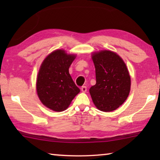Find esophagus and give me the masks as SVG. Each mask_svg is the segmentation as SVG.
I'll return each mask as SVG.
<instances>
[{
	"mask_svg": "<svg viewBox=\"0 0 160 160\" xmlns=\"http://www.w3.org/2000/svg\"><path fill=\"white\" fill-rule=\"evenodd\" d=\"M81 90H82V92H87V87L82 86V88H81Z\"/></svg>",
	"mask_w": 160,
	"mask_h": 160,
	"instance_id": "1",
	"label": "esophagus"
}]
</instances>
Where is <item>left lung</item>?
Masks as SVG:
<instances>
[{
    "label": "left lung",
    "instance_id": "1",
    "mask_svg": "<svg viewBox=\"0 0 160 160\" xmlns=\"http://www.w3.org/2000/svg\"><path fill=\"white\" fill-rule=\"evenodd\" d=\"M96 84L90 89L92 101L102 112H112L123 104L131 90V77L126 65L117 53L104 50L94 52Z\"/></svg>",
    "mask_w": 160,
    "mask_h": 160
}]
</instances>
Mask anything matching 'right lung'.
<instances>
[{
  "label": "right lung",
  "mask_w": 160,
  "mask_h": 160,
  "mask_svg": "<svg viewBox=\"0 0 160 160\" xmlns=\"http://www.w3.org/2000/svg\"><path fill=\"white\" fill-rule=\"evenodd\" d=\"M75 57L58 49L42 62L37 78V92L40 101L48 109L63 112L80 92L69 73Z\"/></svg>",
  "instance_id": "add662e5"
}]
</instances>
